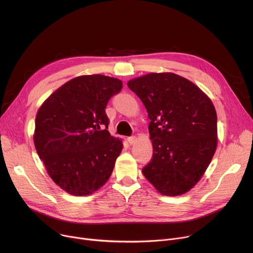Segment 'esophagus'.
Here are the masks:
<instances>
[{"label": "esophagus", "instance_id": "1", "mask_svg": "<svg viewBox=\"0 0 253 253\" xmlns=\"http://www.w3.org/2000/svg\"><path fill=\"white\" fill-rule=\"evenodd\" d=\"M127 141L129 142V144H134L136 142V137L135 136H129L127 138Z\"/></svg>", "mask_w": 253, "mask_h": 253}]
</instances>
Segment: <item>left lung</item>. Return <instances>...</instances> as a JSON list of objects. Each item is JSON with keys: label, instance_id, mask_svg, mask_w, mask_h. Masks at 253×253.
<instances>
[{"label": "left lung", "instance_id": "1", "mask_svg": "<svg viewBox=\"0 0 253 253\" xmlns=\"http://www.w3.org/2000/svg\"><path fill=\"white\" fill-rule=\"evenodd\" d=\"M151 120L153 158L142 173L162 195L190 191L204 174L217 145L213 103L189 80L152 73L131 80Z\"/></svg>", "mask_w": 253, "mask_h": 253}]
</instances>
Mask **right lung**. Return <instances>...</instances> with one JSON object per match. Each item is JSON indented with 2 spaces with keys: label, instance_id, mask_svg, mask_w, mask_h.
Segmentation results:
<instances>
[{
  "label": "right lung",
  "instance_id": "add662e5",
  "mask_svg": "<svg viewBox=\"0 0 253 253\" xmlns=\"http://www.w3.org/2000/svg\"><path fill=\"white\" fill-rule=\"evenodd\" d=\"M122 88L115 78L77 77L40 108L35 147L50 177L65 192L89 195L110 178L123 144L108 131L105 108Z\"/></svg>",
  "mask_w": 253,
  "mask_h": 253
}]
</instances>
